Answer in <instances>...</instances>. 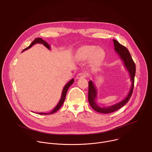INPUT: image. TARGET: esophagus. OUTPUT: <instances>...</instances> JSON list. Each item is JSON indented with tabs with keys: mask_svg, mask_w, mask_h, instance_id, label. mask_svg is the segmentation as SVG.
<instances>
[{
	"mask_svg": "<svg viewBox=\"0 0 152 152\" xmlns=\"http://www.w3.org/2000/svg\"><path fill=\"white\" fill-rule=\"evenodd\" d=\"M86 77V74L85 73H80L77 75L76 76L77 79H80V78H85Z\"/></svg>",
	"mask_w": 152,
	"mask_h": 152,
	"instance_id": "esophagus-1",
	"label": "esophagus"
}]
</instances>
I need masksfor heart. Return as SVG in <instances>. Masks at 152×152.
I'll return each mask as SVG.
<instances>
[{"instance_id":"b5f03b06","label":"heart","mask_w":152,"mask_h":152,"mask_svg":"<svg viewBox=\"0 0 152 152\" xmlns=\"http://www.w3.org/2000/svg\"><path fill=\"white\" fill-rule=\"evenodd\" d=\"M76 58L80 61H85L90 58L93 66H98L104 59L105 53L103 49L94 45H84L77 51Z\"/></svg>"}]
</instances>
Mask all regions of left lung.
<instances>
[{
	"label": "left lung",
	"instance_id": "1",
	"mask_svg": "<svg viewBox=\"0 0 152 152\" xmlns=\"http://www.w3.org/2000/svg\"><path fill=\"white\" fill-rule=\"evenodd\" d=\"M114 44V50L116 53L119 55L121 59L123 61V64L126 69L127 70L129 75L131 81L132 82L131 88L127 95V96L121 102L115 103L113 105L109 106H100L97 103V90L96 86L92 80H90L88 82V102L93 109L100 113L108 114L116 111L120 108L124 106L131 97L134 86V79L136 72L135 64L130 54L128 49L124 46L120 45L115 39H113Z\"/></svg>",
	"mask_w": 152,
	"mask_h": 152
}]
</instances>
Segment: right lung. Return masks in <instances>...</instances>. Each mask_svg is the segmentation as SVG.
I'll use <instances>...</instances> for the list:
<instances>
[{"label": "right lung", "instance_id": "add662e5", "mask_svg": "<svg viewBox=\"0 0 152 152\" xmlns=\"http://www.w3.org/2000/svg\"><path fill=\"white\" fill-rule=\"evenodd\" d=\"M38 43H39V44H42L44 45L46 48H47L48 49L50 50V45L48 44V43L45 41L43 40L42 38H35L32 42L31 44L29 45V46H28V48H26V49H25L24 50H23L22 52L25 51V50H26L29 49H30L32 46H33L35 44H38ZM74 79H72L69 82H67L66 83V85L64 86V87L62 90V94H61V99L58 103V104L53 108V110L50 112V113H38V114H40V115H49V114H53L55 113H56L58 110H59L60 109V107H61V106L62 105L64 100H65V99H66V94H67V90L69 89V88L70 87V86L72 85V83L74 82Z\"/></svg>", "mask_w": 152, "mask_h": 152}]
</instances>
